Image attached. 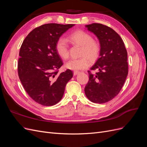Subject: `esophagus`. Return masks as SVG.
<instances>
[{
	"mask_svg": "<svg viewBox=\"0 0 147 147\" xmlns=\"http://www.w3.org/2000/svg\"><path fill=\"white\" fill-rule=\"evenodd\" d=\"M79 73H80V72H78V71H74V75H77Z\"/></svg>",
	"mask_w": 147,
	"mask_h": 147,
	"instance_id": "1",
	"label": "esophagus"
}]
</instances>
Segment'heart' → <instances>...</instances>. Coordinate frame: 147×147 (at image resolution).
<instances>
[{
    "instance_id": "obj_1",
    "label": "heart",
    "mask_w": 147,
    "mask_h": 147,
    "mask_svg": "<svg viewBox=\"0 0 147 147\" xmlns=\"http://www.w3.org/2000/svg\"><path fill=\"white\" fill-rule=\"evenodd\" d=\"M68 39L74 43L81 46L80 55L82 56L77 59H72L65 63V67L72 70H80L86 68L89 65V61L96 59L100 51L99 43L92 40V37L83 30H77L71 34ZM56 51L62 58L66 59L69 56V48L66 40L63 38H59L56 44Z\"/></svg>"
}]
</instances>
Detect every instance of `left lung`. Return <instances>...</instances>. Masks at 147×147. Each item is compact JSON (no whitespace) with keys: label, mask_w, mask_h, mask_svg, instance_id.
<instances>
[{"label":"left lung","mask_w":147,"mask_h":147,"mask_svg":"<svg viewBox=\"0 0 147 147\" xmlns=\"http://www.w3.org/2000/svg\"><path fill=\"white\" fill-rule=\"evenodd\" d=\"M98 38L100 51L99 57L88 70L89 81L84 92L94 103L103 104L116 97L125 82L128 74L127 53L124 42L115 31L105 25L92 23L86 25Z\"/></svg>","instance_id":"obj_1"}]
</instances>
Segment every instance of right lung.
Returning a JSON list of instances; mask_svg holds the SVG:
<instances>
[{
  "label": "right lung",
  "instance_id": "obj_1",
  "mask_svg": "<svg viewBox=\"0 0 147 147\" xmlns=\"http://www.w3.org/2000/svg\"><path fill=\"white\" fill-rule=\"evenodd\" d=\"M74 24L50 23L35 28L27 35L20 50L18 72L26 91L34 101L45 106L56 104L64 95L66 84L73 77L63 65L56 49L60 37Z\"/></svg>",
  "mask_w": 147,
  "mask_h": 147
}]
</instances>
